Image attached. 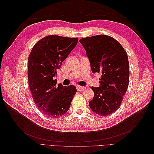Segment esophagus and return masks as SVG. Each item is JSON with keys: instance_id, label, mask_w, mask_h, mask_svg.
<instances>
[{"instance_id": "obj_1", "label": "esophagus", "mask_w": 154, "mask_h": 154, "mask_svg": "<svg viewBox=\"0 0 154 154\" xmlns=\"http://www.w3.org/2000/svg\"><path fill=\"white\" fill-rule=\"evenodd\" d=\"M76 89L78 91H83L85 89V87H83V86H80V85H76Z\"/></svg>"}]
</instances>
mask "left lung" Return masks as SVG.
<instances>
[{
	"mask_svg": "<svg viewBox=\"0 0 154 154\" xmlns=\"http://www.w3.org/2000/svg\"><path fill=\"white\" fill-rule=\"evenodd\" d=\"M86 50L93 73H101L100 86L92 87L94 96L88 103L100 116L117 110L128 87L129 62L127 53L119 42L109 36L96 35L80 40Z\"/></svg>",
	"mask_w": 154,
	"mask_h": 154,
	"instance_id": "left-lung-1",
	"label": "left lung"
}]
</instances>
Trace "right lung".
<instances>
[{"label": "right lung", "instance_id": "add662e5", "mask_svg": "<svg viewBox=\"0 0 154 154\" xmlns=\"http://www.w3.org/2000/svg\"><path fill=\"white\" fill-rule=\"evenodd\" d=\"M78 40V38L48 35L37 42L29 55L27 80L32 97L47 117L57 118L66 114L77 92L74 85H57L53 77Z\"/></svg>", "mask_w": 154, "mask_h": 154}]
</instances>
